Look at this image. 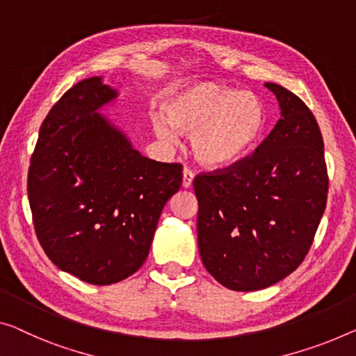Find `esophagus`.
<instances>
[{
  "label": "esophagus",
  "mask_w": 356,
  "mask_h": 356,
  "mask_svg": "<svg viewBox=\"0 0 356 356\" xmlns=\"http://www.w3.org/2000/svg\"><path fill=\"white\" fill-rule=\"evenodd\" d=\"M184 179H182V185H184V188H188V187H192V182H193V177H195V174H193V171L192 169H188V168H184Z\"/></svg>",
  "instance_id": "esophagus-1"
}]
</instances>
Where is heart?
Wrapping results in <instances>:
<instances>
[{"mask_svg":"<svg viewBox=\"0 0 356 356\" xmlns=\"http://www.w3.org/2000/svg\"><path fill=\"white\" fill-rule=\"evenodd\" d=\"M152 116L156 136L168 144L177 132L190 134L196 160L206 166H229L252 150L267 124V113L256 94L241 92L219 83H195L179 89Z\"/></svg>","mask_w":356,"mask_h":356,"instance_id":"heart-1","label":"heart"}]
</instances>
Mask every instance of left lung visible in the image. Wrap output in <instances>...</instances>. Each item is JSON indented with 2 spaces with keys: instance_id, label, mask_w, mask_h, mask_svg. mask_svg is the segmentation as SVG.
<instances>
[{
  "instance_id": "8db88e82",
  "label": "left lung",
  "mask_w": 356,
  "mask_h": 356,
  "mask_svg": "<svg viewBox=\"0 0 356 356\" xmlns=\"http://www.w3.org/2000/svg\"><path fill=\"white\" fill-rule=\"evenodd\" d=\"M281 118L252 155L193 180L198 248L206 270L232 291H257L304 261L327 200L325 144L294 92L265 83Z\"/></svg>"
}]
</instances>
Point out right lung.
<instances>
[{
	"mask_svg": "<svg viewBox=\"0 0 356 356\" xmlns=\"http://www.w3.org/2000/svg\"><path fill=\"white\" fill-rule=\"evenodd\" d=\"M116 95L99 76L68 89L42 121L26 180L46 256L99 286L142 267L164 204L182 185V164L142 156L97 113Z\"/></svg>",
	"mask_w": 356,
	"mask_h": 356,
	"instance_id": "obj_1",
	"label": "right lung"
}]
</instances>
